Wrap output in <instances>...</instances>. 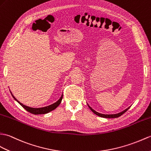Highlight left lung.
Segmentation results:
<instances>
[{"mask_svg": "<svg viewBox=\"0 0 151 151\" xmlns=\"http://www.w3.org/2000/svg\"><path fill=\"white\" fill-rule=\"evenodd\" d=\"M87 106H89V109L91 110L93 113L99 116H100V117H102V118H118L119 116H122V114H123L124 113H125L126 111H127L129 108H130V107H128L126 109H125L124 111L120 112V113H117V114H101V113H98V112H96L95 110H94L93 109H92V107H91L88 104H87Z\"/></svg>", "mask_w": 151, "mask_h": 151, "instance_id": "left-lung-1", "label": "left lung"}]
</instances>
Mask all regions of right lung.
<instances>
[{"label": "right lung", "mask_w": 151, "mask_h": 151, "mask_svg": "<svg viewBox=\"0 0 151 151\" xmlns=\"http://www.w3.org/2000/svg\"><path fill=\"white\" fill-rule=\"evenodd\" d=\"M10 93H11L12 96L13 97V99H15L17 101V102H18L20 105L21 106H22L24 109H25L27 111L29 112V113H32V114H46V113H50V112L52 111V110L55 109L59 106L60 104L61 103L62 100V98H63V94H62L61 97L60 98V99L57 101H56L55 103L50 105V106H46V107H40V108H33V107H28L27 106H25V105L22 104V103H20V101L19 100H17L16 98L13 95V94H12V93L11 91H10Z\"/></svg>", "instance_id": "right-lung-1"}]
</instances>
